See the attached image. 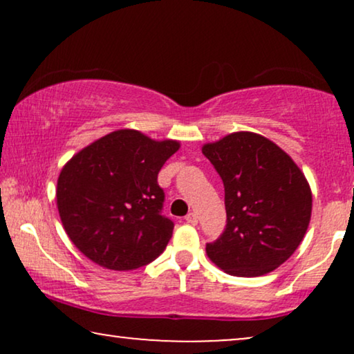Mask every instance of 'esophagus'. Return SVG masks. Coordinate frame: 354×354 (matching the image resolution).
Listing matches in <instances>:
<instances>
[{
  "instance_id": "34e87169",
  "label": "esophagus",
  "mask_w": 354,
  "mask_h": 354,
  "mask_svg": "<svg viewBox=\"0 0 354 354\" xmlns=\"http://www.w3.org/2000/svg\"><path fill=\"white\" fill-rule=\"evenodd\" d=\"M185 221L188 222V224L196 225L198 224V216L195 214V212H188V214L185 216Z\"/></svg>"
}]
</instances>
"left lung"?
Masks as SVG:
<instances>
[{
    "label": "left lung",
    "mask_w": 354,
    "mask_h": 354,
    "mask_svg": "<svg viewBox=\"0 0 354 354\" xmlns=\"http://www.w3.org/2000/svg\"><path fill=\"white\" fill-rule=\"evenodd\" d=\"M224 183L227 224L206 245L216 266L258 277L295 253L311 219L313 195L299 167L263 135L230 133L203 147Z\"/></svg>",
    "instance_id": "obj_1"
}]
</instances>
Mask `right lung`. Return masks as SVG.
<instances>
[{
  "label": "right lung",
  "instance_id": "obj_1",
  "mask_svg": "<svg viewBox=\"0 0 354 354\" xmlns=\"http://www.w3.org/2000/svg\"><path fill=\"white\" fill-rule=\"evenodd\" d=\"M178 142L118 130L82 149L57 178V209L77 248L113 270L147 266L166 250L174 222L162 214L158 174Z\"/></svg>",
  "mask_w": 354,
  "mask_h": 354
}]
</instances>
